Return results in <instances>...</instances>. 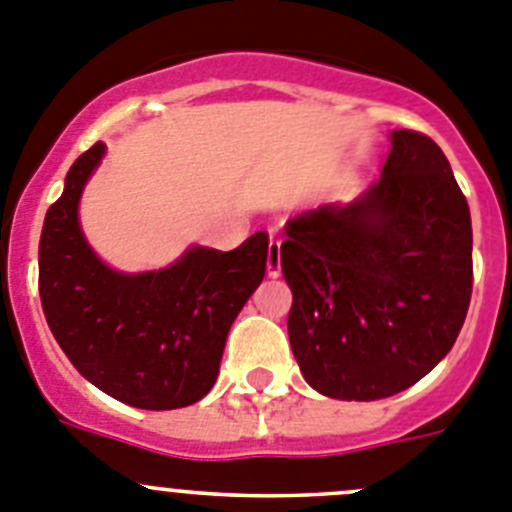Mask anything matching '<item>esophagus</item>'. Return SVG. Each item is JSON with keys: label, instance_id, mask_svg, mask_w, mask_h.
I'll list each match as a JSON object with an SVG mask.
<instances>
[{"label": "esophagus", "instance_id": "obj_1", "mask_svg": "<svg viewBox=\"0 0 512 512\" xmlns=\"http://www.w3.org/2000/svg\"><path fill=\"white\" fill-rule=\"evenodd\" d=\"M267 275L270 278H278L280 275V242L270 240V247H267Z\"/></svg>", "mask_w": 512, "mask_h": 512}]
</instances>
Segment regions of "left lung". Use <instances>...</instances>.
Segmentation results:
<instances>
[{"instance_id": "obj_1", "label": "left lung", "mask_w": 512, "mask_h": 512, "mask_svg": "<svg viewBox=\"0 0 512 512\" xmlns=\"http://www.w3.org/2000/svg\"><path fill=\"white\" fill-rule=\"evenodd\" d=\"M285 234L288 336L315 391L386 399L455 346L472 295V222L429 136L391 133L384 171L356 202L298 214Z\"/></svg>"}]
</instances>
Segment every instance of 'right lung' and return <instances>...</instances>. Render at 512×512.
I'll use <instances>...</instances> for the list:
<instances>
[{
  "instance_id": "obj_1",
  "label": "right lung",
  "mask_w": 512,
  "mask_h": 512,
  "mask_svg": "<svg viewBox=\"0 0 512 512\" xmlns=\"http://www.w3.org/2000/svg\"><path fill=\"white\" fill-rule=\"evenodd\" d=\"M105 143L78 156L40 237V300L70 364L113 399L179 409L209 394L232 321L262 283L267 232L237 250L191 247L176 265L143 275L105 267L85 245L78 199Z\"/></svg>"
}]
</instances>
